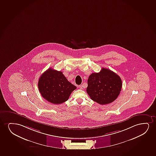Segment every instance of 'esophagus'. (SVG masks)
<instances>
[{"label":"esophagus","mask_w":156,"mask_h":156,"mask_svg":"<svg viewBox=\"0 0 156 156\" xmlns=\"http://www.w3.org/2000/svg\"><path fill=\"white\" fill-rule=\"evenodd\" d=\"M78 87H79V88L80 89H83V85H79V86H78Z\"/></svg>","instance_id":"esophagus-1"}]
</instances>
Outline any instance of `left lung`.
<instances>
[{
	"label": "left lung",
	"mask_w": 156,
	"mask_h": 156,
	"mask_svg": "<svg viewBox=\"0 0 156 156\" xmlns=\"http://www.w3.org/2000/svg\"><path fill=\"white\" fill-rule=\"evenodd\" d=\"M122 80L113 71L103 68L98 73H92L88 79L87 93L93 101L101 105L114 101L121 90Z\"/></svg>",
	"instance_id": "left-lung-1"
}]
</instances>
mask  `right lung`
I'll use <instances>...</instances> for the list:
<instances>
[{
	"instance_id": "right-lung-1",
	"label": "right lung",
	"mask_w": 156,
	"mask_h": 156,
	"mask_svg": "<svg viewBox=\"0 0 156 156\" xmlns=\"http://www.w3.org/2000/svg\"><path fill=\"white\" fill-rule=\"evenodd\" d=\"M38 88L44 99L54 104H60L69 99L77 87L70 83L61 71L49 68L41 76Z\"/></svg>"
}]
</instances>
